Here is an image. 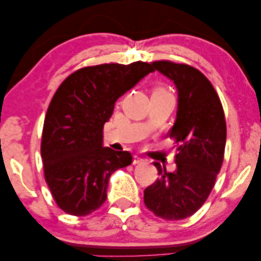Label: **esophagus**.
Instances as JSON below:
<instances>
[{
  "label": "esophagus",
  "mask_w": 261,
  "mask_h": 261,
  "mask_svg": "<svg viewBox=\"0 0 261 261\" xmlns=\"http://www.w3.org/2000/svg\"><path fill=\"white\" fill-rule=\"evenodd\" d=\"M145 161H146L145 158H142V157H141V155L135 154V155H134V162H133V163H134V164H140V163H143V162H145Z\"/></svg>",
  "instance_id": "obj_1"
}]
</instances>
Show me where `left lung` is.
I'll return each mask as SVG.
<instances>
[{
	"mask_svg": "<svg viewBox=\"0 0 261 261\" xmlns=\"http://www.w3.org/2000/svg\"><path fill=\"white\" fill-rule=\"evenodd\" d=\"M175 85L178 109L169 137L179 143L176 168L167 172L154 162L160 178L145 189V205L155 216L184 220L206 201L223 162L226 120L211 82L196 68L170 61L151 64Z\"/></svg>",
	"mask_w": 261,
	"mask_h": 261,
	"instance_id": "left-lung-1",
	"label": "left lung"
}]
</instances>
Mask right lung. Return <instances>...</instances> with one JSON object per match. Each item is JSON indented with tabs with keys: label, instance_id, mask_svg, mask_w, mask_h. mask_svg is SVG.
Wrapping results in <instances>:
<instances>
[{
	"label": "right lung",
	"instance_id": "1",
	"mask_svg": "<svg viewBox=\"0 0 261 261\" xmlns=\"http://www.w3.org/2000/svg\"><path fill=\"white\" fill-rule=\"evenodd\" d=\"M149 64H104L81 68L54 94L41 137L44 175L66 214L86 216L107 200L109 178L130 166L133 155L103 146V127L118 98L145 76Z\"/></svg>",
	"mask_w": 261,
	"mask_h": 261
}]
</instances>
